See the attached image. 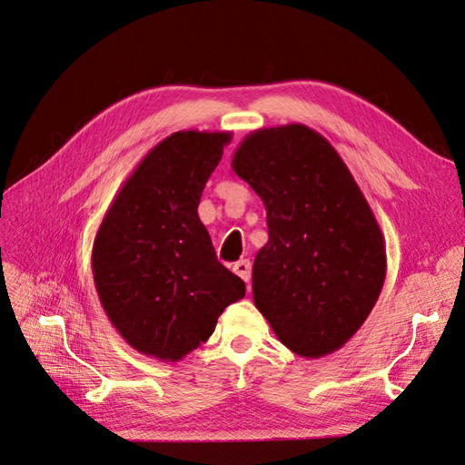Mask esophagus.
I'll use <instances>...</instances> for the list:
<instances>
[{"instance_id": "34e87169", "label": "esophagus", "mask_w": 465, "mask_h": 465, "mask_svg": "<svg viewBox=\"0 0 465 465\" xmlns=\"http://www.w3.org/2000/svg\"><path fill=\"white\" fill-rule=\"evenodd\" d=\"M234 273L241 277L246 285H250V277H252V263L248 260H241L234 263Z\"/></svg>"}]
</instances>
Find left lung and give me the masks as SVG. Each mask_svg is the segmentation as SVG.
<instances>
[{
	"instance_id": "left-lung-1",
	"label": "left lung",
	"mask_w": 465,
	"mask_h": 465,
	"mask_svg": "<svg viewBox=\"0 0 465 465\" xmlns=\"http://www.w3.org/2000/svg\"><path fill=\"white\" fill-rule=\"evenodd\" d=\"M232 171L267 213L252 294L277 340L318 359L341 349L374 308L386 244L369 202L326 137L304 124L248 134Z\"/></svg>"
}]
</instances>
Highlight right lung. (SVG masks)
Here are the masks:
<instances>
[{"instance_id": "add662e5", "label": "right lung", "mask_w": 465, "mask_h": 465, "mask_svg": "<svg viewBox=\"0 0 465 465\" xmlns=\"http://www.w3.org/2000/svg\"><path fill=\"white\" fill-rule=\"evenodd\" d=\"M231 132H176L154 145L124 182L96 231L93 277L112 326L135 351L184 359L246 294L217 262L198 217L205 182Z\"/></svg>"}]
</instances>
